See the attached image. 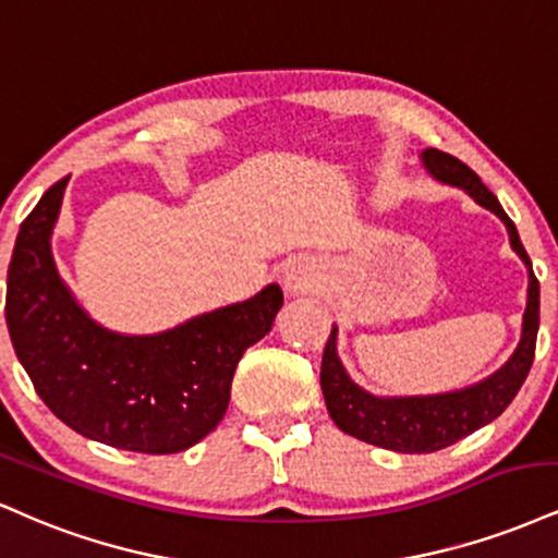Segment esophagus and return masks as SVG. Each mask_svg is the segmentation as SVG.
<instances>
[{
  "label": "esophagus",
  "instance_id": "obj_1",
  "mask_svg": "<svg viewBox=\"0 0 558 558\" xmlns=\"http://www.w3.org/2000/svg\"><path fill=\"white\" fill-rule=\"evenodd\" d=\"M320 268L316 258H307V255H298L290 264L284 266V274H281V284L290 292H311L313 287L318 284Z\"/></svg>",
  "mask_w": 558,
  "mask_h": 558
}]
</instances>
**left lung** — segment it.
I'll return each instance as SVG.
<instances>
[{
	"mask_svg": "<svg viewBox=\"0 0 558 558\" xmlns=\"http://www.w3.org/2000/svg\"><path fill=\"white\" fill-rule=\"evenodd\" d=\"M423 163L436 180L468 190L473 198L494 211L507 225L509 242L527 266V307L522 316V339L514 355L501 365L494 376L460 391L430 397H373L371 391L347 376L342 360L337 355V326L320 360V389H324L326 410L339 430L373 444V447L402 451V454H425V451L447 449L473 430L483 428L509 408L520 386L525 384L530 365L535 357V337L541 320V287L533 274L514 221L504 214L496 195L483 185L468 163L438 148L423 150Z\"/></svg>",
	"mask_w": 558,
	"mask_h": 558,
	"instance_id": "left-lung-1",
	"label": "left lung"
}]
</instances>
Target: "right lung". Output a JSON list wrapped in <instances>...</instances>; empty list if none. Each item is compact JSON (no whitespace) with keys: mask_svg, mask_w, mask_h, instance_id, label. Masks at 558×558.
Segmentation results:
<instances>
[{"mask_svg":"<svg viewBox=\"0 0 558 558\" xmlns=\"http://www.w3.org/2000/svg\"><path fill=\"white\" fill-rule=\"evenodd\" d=\"M64 187L68 177L20 225L4 305L15 355L46 408L81 436L143 454L185 451L225 417L242 352L271 331L284 294L268 284L245 303L150 337L104 329L51 258Z\"/></svg>","mask_w":558,"mask_h":558,"instance_id":"obj_1","label":"right lung"}]
</instances>
